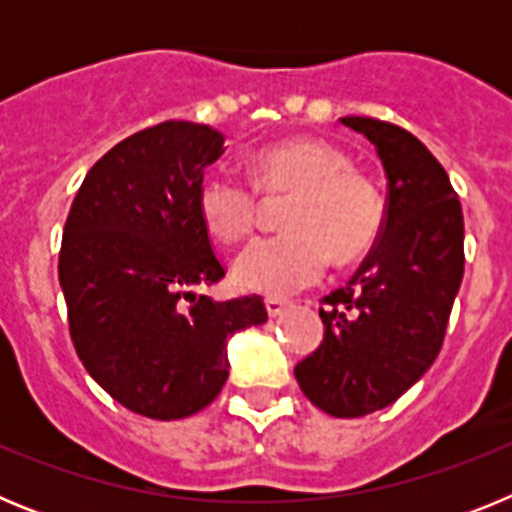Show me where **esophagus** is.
Returning <instances> with one entry per match:
<instances>
[{
    "instance_id": "1",
    "label": "esophagus",
    "mask_w": 512,
    "mask_h": 512,
    "mask_svg": "<svg viewBox=\"0 0 512 512\" xmlns=\"http://www.w3.org/2000/svg\"><path fill=\"white\" fill-rule=\"evenodd\" d=\"M284 310H287V302L274 300V297L266 300V312H269V318H279V315H284Z\"/></svg>"
}]
</instances>
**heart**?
Masks as SVG:
<instances>
[{
  "instance_id": "heart-1",
  "label": "heart",
  "mask_w": 512,
  "mask_h": 512,
  "mask_svg": "<svg viewBox=\"0 0 512 512\" xmlns=\"http://www.w3.org/2000/svg\"><path fill=\"white\" fill-rule=\"evenodd\" d=\"M251 182L266 197L289 194L282 212L287 233L253 241L233 261V282L269 297L295 295L323 277L328 261L354 264L372 251L384 225V205L364 174L336 146L289 138L248 158ZM197 210L212 238L238 243L259 217L251 184L212 169L197 187Z\"/></svg>"
}]
</instances>
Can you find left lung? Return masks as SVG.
Returning <instances> with one entry per match:
<instances>
[{
    "mask_svg": "<svg viewBox=\"0 0 512 512\" xmlns=\"http://www.w3.org/2000/svg\"><path fill=\"white\" fill-rule=\"evenodd\" d=\"M341 122L377 148L387 210L364 264L323 300V343L295 377L323 413L361 418L392 405L436 361L464 277V217L449 174L413 133L374 117Z\"/></svg>",
    "mask_w": 512,
    "mask_h": 512,
    "instance_id": "1",
    "label": "left lung"
}]
</instances>
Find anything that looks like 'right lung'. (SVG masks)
Segmentation results:
<instances>
[{
    "label": "right lung",
    "instance_id": "right-lung-1",
    "mask_svg": "<svg viewBox=\"0 0 512 512\" xmlns=\"http://www.w3.org/2000/svg\"><path fill=\"white\" fill-rule=\"evenodd\" d=\"M223 143L187 120L120 140L84 176L63 228L58 279L76 354L112 400L153 420L207 408L228 379V338L266 323L259 295L194 292L225 277L197 210Z\"/></svg>",
    "mask_w": 512,
    "mask_h": 512
}]
</instances>
